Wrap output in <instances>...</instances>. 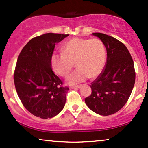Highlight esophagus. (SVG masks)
<instances>
[{"mask_svg":"<svg viewBox=\"0 0 148 148\" xmlns=\"http://www.w3.org/2000/svg\"><path fill=\"white\" fill-rule=\"evenodd\" d=\"M81 87V86H72V89H77V88H80Z\"/></svg>","mask_w":148,"mask_h":148,"instance_id":"1","label":"esophagus"}]
</instances>
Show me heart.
<instances>
[{
  "label": "heart",
  "instance_id": "b5f03b06",
  "mask_svg": "<svg viewBox=\"0 0 148 148\" xmlns=\"http://www.w3.org/2000/svg\"><path fill=\"white\" fill-rule=\"evenodd\" d=\"M106 49L101 40L76 37L62 47V53H53L51 64L56 74L65 77L75 63L77 69L67 77V83L76 84L88 77H97L103 71L106 62Z\"/></svg>",
  "mask_w": 148,
  "mask_h": 148
}]
</instances>
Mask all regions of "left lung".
<instances>
[{"label": "left lung", "instance_id": "obj_1", "mask_svg": "<svg viewBox=\"0 0 148 148\" xmlns=\"http://www.w3.org/2000/svg\"><path fill=\"white\" fill-rule=\"evenodd\" d=\"M106 47L107 59L98 77L91 83V95L85 99L95 113L110 115L120 111L128 101L135 84L134 61L126 46L103 33H94Z\"/></svg>", "mask_w": 148, "mask_h": 148}]
</instances>
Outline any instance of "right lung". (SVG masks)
Instances as JSON below:
<instances>
[{
  "label": "right lung",
  "instance_id": "add662e5",
  "mask_svg": "<svg viewBox=\"0 0 148 148\" xmlns=\"http://www.w3.org/2000/svg\"><path fill=\"white\" fill-rule=\"evenodd\" d=\"M69 35L46 33L31 39L22 49L14 72L18 97L30 113L51 118L64 108L69 90L54 74L51 64L56 44Z\"/></svg>",
  "mask_w": 148,
  "mask_h": 148
}]
</instances>
